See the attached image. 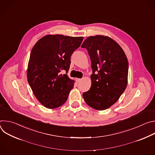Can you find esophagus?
I'll return each mask as SVG.
<instances>
[{"mask_svg":"<svg viewBox=\"0 0 155 155\" xmlns=\"http://www.w3.org/2000/svg\"><path fill=\"white\" fill-rule=\"evenodd\" d=\"M81 80V78H77V82H80Z\"/></svg>","mask_w":155,"mask_h":155,"instance_id":"esophagus-1","label":"esophagus"}]
</instances>
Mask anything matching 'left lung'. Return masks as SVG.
Segmentation results:
<instances>
[{
  "instance_id": "obj_1",
  "label": "left lung",
  "mask_w": 155,
  "mask_h": 155,
  "mask_svg": "<svg viewBox=\"0 0 155 155\" xmlns=\"http://www.w3.org/2000/svg\"><path fill=\"white\" fill-rule=\"evenodd\" d=\"M81 47L87 50L93 70L91 86L83 93V99L96 110L107 109L118 100L126 88V56L118 44L107 36L87 37Z\"/></svg>"
}]
</instances>
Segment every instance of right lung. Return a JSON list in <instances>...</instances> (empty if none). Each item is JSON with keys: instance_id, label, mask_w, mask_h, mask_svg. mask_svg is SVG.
<instances>
[{"instance_id": "right-lung-1", "label": "right lung", "mask_w": 155, "mask_h": 155, "mask_svg": "<svg viewBox=\"0 0 155 155\" xmlns=\"http://www.w3.org/2000/svg\"><path fill=\"white\" fill-rule=\"evenodd\" d=\"M83 37L48 35L34 46L28 67V81L37 100L48 108L63 105L74 87L67 74L71 57L81 45ZM65 71L66 74L60 72Z\"/></svg>"}]
</instances>
